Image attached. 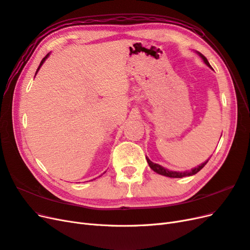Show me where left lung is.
<instances>
[{"label":"left lung","mask_w":250,"mask_h":250,"mask_svg":"<svg viewBox=\"0 0 250 250\" xmlns=\"http://www.w3.org/2000/svg\"><path fill=\"white\" fill-rule=\"evenodd\" d=\"M199 54V56L203 59V62H204V63H206L207 65H208L209 67H210V64L208 63V59L204 57L202 54H200V53H198ZM147 158V162H148V164H149V167L152 169L154 172H156L157 174H161V175H164V176H168V177H174V178H181V177H185V176H191V175H194V174H196L197 172H199L204 166L207 165V163L208 162V160L207 161V162H204L203 164H201L200 166H198L197 168H194V169H192L191 171H186V172H176V171H170V170H168V169H165L164 167H162V166H160V165H157V164H154V163H152L151 162L148 157H146Z\"/></svg>","instance_id":"1"}]
</instances>
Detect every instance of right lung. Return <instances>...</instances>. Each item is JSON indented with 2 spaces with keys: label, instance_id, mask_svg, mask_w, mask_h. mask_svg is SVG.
<instances>
[{
  "label": "right lung",
  "instance_id": "obj_1",
  "mask_svg": "<svg viewBox=\"0 0 250 250\" xmlns=\"http://www.w3.org/2000/svg\"><path fill=\"white\" fill-rule=\"evenodd\" d=\"M48 56H49V54H47V55H46V56H44V57H43V58H42V62H41V63H40V65H39V67H37V70H36V73H37V72H39V70H40V67H41V66H42V63H43V62H44V60H46V59H47V57H48ZM36 73H35V75H36Z\"/></svg>",
  "mask_w": 250,
  "mask_h": 250
}]
</instances>
